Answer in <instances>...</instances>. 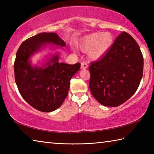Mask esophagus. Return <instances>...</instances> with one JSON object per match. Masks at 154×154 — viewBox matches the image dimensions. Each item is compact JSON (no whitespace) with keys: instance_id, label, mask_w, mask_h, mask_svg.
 <instances>
[{"instance_id":"1","label":"esophagus","mask_w":154,"mask_h":154,"mask_svg":"<svg viewBox=\"0 0 154 154\" xmlns=\"http://www.w3.org/2000/svg\"><path fill=\"white\" fill-rule=\"evenodd\" d=\"M81 69H88V64L86 62H82L81 64Z\"/></svg>"}]
</instances>
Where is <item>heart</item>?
Instances as JSON below:
<instances>
[{
    "label": "heart",
    "instance_id": "b5f03b06",
    "mask_svg": "<svg viewBox=\"0 0 154 154\" xmlns=\"http://www.w3.org/2000/svg\"><path fill=\"white\" fill-rule=\"evenodd\" d=\"M113 44L111 32H94L83 37L77 43L78 48L83 51L88 50V56L92 60L102 58Z\"/></svg>",
    "mask_w": 154,
    "mask_h": 154
}]
</instances>
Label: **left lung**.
Wrapping results in <instances>:
<instances>
[{
	"instance_id": "1",
	"label": "left lung",
	"mask_w": 154,
	"mask_h": 154,
	"mask_svg": "<svg viewBox=\"0 0 154 154\" xmlns=\"http://www.w3.org/2000/svg\"><path fill=\"white\" fill-rule=\"evenodd\" d=\"M143 57L137 41L121 33L110 49L90 63L89 87L101 105L118 106L136 92L143 73Z\"/></svg>"
}]
</instances>
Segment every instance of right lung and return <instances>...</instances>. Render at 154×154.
Returning <instances> with one entry per match:
<instances>
[{
    "label": "right lung",
    "instance_id": "right-lung-1",
    "mask_svg": "<svg viewBox=\"0 0 154 154\" xmlns=\"http://www.w3.org/2000/svg\"><path fill=\"white\" fill-rule=\"evenodd\" d=\"M51 43L66 45L56 33H39L21 44L14 62L15 81L21 96L33 108L42 112L55 111L62 105L69 92L70 81L81 66L79 62H59L58 55L43 67L31 66L30 57Z\"/></svg>",
    "mask_w": 154,
    "mask_h": 154
}]
</instances>
